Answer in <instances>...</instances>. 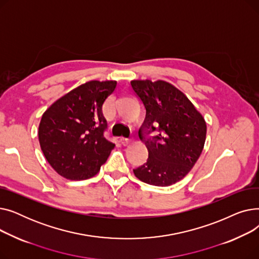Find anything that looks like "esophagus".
Wrapping results in <instances>:
<instances>
[{"label": "esophagus", "mask_w": 259, "mask_h": 259, "mask_svg": "<svg viewBox=\"0 0 259 259\" xmlns=\"http://www.w3.org/2000/svg\"><path fill=\"white\" fill-rule=\"evenodd\" d=\"M119 142L121 143V145L127 146V145L130 143V140H129V139H126V138H120V139H119Z\"/></svg>", "instance_id": "obj_1"}]
</instances>
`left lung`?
Instances as JSON below:
<instances>
[{"instance_id":"obj_1","label":"left lung","mask_w":259,"mask_h":259,"mask_svg":"<svg viewBox=\"0 0 259 259\" xmlns=\"http://www.w3.org/2000/svg\"><path fill=\"white\" fill-rule=\"evenodd\" d=\"M131 87L146 109L139 137L149 155L134 175L149 185L171 186L183 180L200 156L206 121L186 95L165 80H131ZM151 132L154 137H148Z\"/></svg>"}]
</instances>
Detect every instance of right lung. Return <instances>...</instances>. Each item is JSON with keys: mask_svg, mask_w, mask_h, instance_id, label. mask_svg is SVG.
Wrapping results in <instances>:
<instances>
[{"mask_svg": "<svg viewBox=\"0 0 259 259\" xmlns=\"http://www.w3.org/2000/svg\"><path fill=\"white\" fill-rule=\"evenodd\" d=\"M115 80H90L54 102L38 126V142L49 165L63 178H92L105 164L114 144L105 138L103 105Z\"/></svg>", "mask_w": 259, "mask_h": 259, "instance_id": "add662e5", "label": "right lung"}]
</instances>
